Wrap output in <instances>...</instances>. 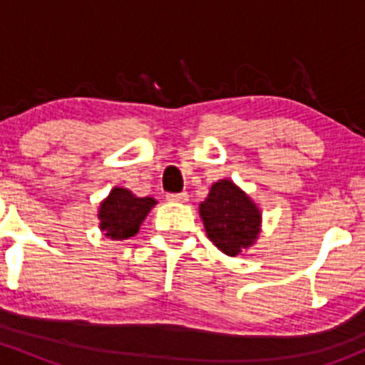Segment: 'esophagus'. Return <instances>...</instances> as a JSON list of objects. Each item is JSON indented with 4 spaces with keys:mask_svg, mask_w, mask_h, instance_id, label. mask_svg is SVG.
I'll return each mask as SVG.
<instances>
[{
    "mask_svg": "<svg viewBox=\"0 0 365 365\" xmlns=\"http://www.w3.org/2000/svg\"><path fill=\"white\" fill-rule=\"evenodd\" d=\"M165 200L173 201V203H187L189 201V194L187 192H178V194H168Z\"/></svg>",
    "mask_w": 365,
    "mask_h": 365,
    "instance_id": "34e87169",
    "label": "esophagus"
}]
</instances>
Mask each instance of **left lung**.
I'll list each match as a JSON object with an SVG mask.
<instances>
[{"label":"left lung","instance_id":"1","mask_svg":"<svg viewBox=\"0 0 365 365\" xmlns=\"http://www.w3.org/2000/svg\"><path fill=\"white\" fill-rule=\"evenodd\" d=\"M205 231L217 249L238 256L252 247L261 233V212L231 180H219L200 205Z\"/></svg>","mask_w":365,"mask_h":365}]
</instances>
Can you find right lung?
Instances as JSON below:
<instances>
[{"label":"right lung","mask_w":365,"mask_h":365,"mask_svg":"<svg viewBox=\"0 0 365 365\" xmlns=\"http://www.w3.org/2000/svg\"><path fill=\"white\" fill-rule=\"evenodd\" d=\"M155 205L153 197H138L128 189L114 187L98 208L101 230L111 240H127L138 233Z\"/></svg>","instance_id":"obj_1"}]
</instances>
